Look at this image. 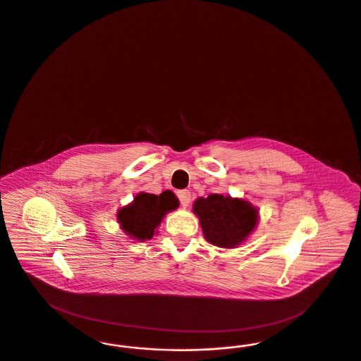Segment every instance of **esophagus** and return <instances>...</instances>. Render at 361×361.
Here are the masks:
<instances>
[{"instance_id": "34e87169", "label": "esophagus", "mask_w": 361, "mask_h": 361, "mask_svg": "<svg viewBox=\"0 0 361 361\" xmlns=\"http://www.w3.org/2000/svg\"><path fill=\"white\" fill-rule=\"evenodd\" d=\"M177 196H178V200H180L181 206H189V203H190V192H189V190H187V189L178 190V192H177Z\"/></svg>"}]
</instances>
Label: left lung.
I'll list each match as a JSON object with an SVG mask.
<instances>
[{"instance_id": "obj_1", "label": "left lung", "mask_w": 361, "mask_h": 361, "mask_svg": "<svg viewBox=\"0 0 361 361\" xmlns=\"http://www.w3.org/2000/svg\"><path fill=\"white\" fill-rule=\"evenodd\" d=\"M208 242L219 247H234L246 240L257 224L255 207L240 199L211 193L193 204Z\"/></svg>"}]
</instances>
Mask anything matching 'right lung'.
Segmentation results:
<instances>
[{
    "mask_svg": "<svg viewBox=\"0 0 361 361\" xmlns=\"http://www.w3.org/2000/svg\"><path fill=\"white\" fill-rule=\"evenodd\" d=\"M178 207V199L172 190H165L159 196L153 193H139L130 206L121 208L118 219L121 228L137 240H152L155 228L166 212Z\"/></svg>",
    "mask_w": 361,
    "mask_h": 361,
    "instance_id": "add662e5",
    "label": "right lung"
}]
</instances>
